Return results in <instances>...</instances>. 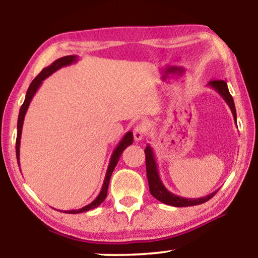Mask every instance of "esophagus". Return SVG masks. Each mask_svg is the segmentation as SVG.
I'll return each instance as SVG.
<instances>
[{
    "instance_id": "34e87169",
    "label": "esophagus",
    "mask_w": 258,
    "mask_h": 258,
    "mask_svg": "<svg viewBox=\"0 0 258 258\" xmlns=\"http://www.w3.org/2000/svg\"><path fill=\"white\" fill-rule=\"evenodd\" d=\"M144 135H146V126L143 124H137L135 128H134V139L136 141L143 140Z\"/></svg>"
}]
</instances>
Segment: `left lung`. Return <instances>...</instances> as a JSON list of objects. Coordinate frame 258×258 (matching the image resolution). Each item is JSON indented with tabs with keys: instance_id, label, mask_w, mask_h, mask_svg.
<instances>
[{
	"instance_id": "left-lung-1",
	"label": "left lung",
	"mask_w": 258,
	"mask_h": 258,
	"mask_svg": "<svg viewBox=\"0 0 258 258\" xmlns=\"http://www.w3.org/2000/svg\"><path fill=\"white\" fill-rule=\"evenodd\" d=\"M208 86L214 88L215 90L217 91L218 94L223 97V100L227 102V104L230 108L232 112V116H234L235 123L236 121V108L234 103V98L229 93L227 82L223 80H215L210 81L208 83ZM146 165H147V177H148V183H149V190L150 194L153 195L155 199L160 201V202L168 204V206L172 207H191V206H197V204L206 203L207 201H209L211 197H214L216 191L213 194H209L208 196L201 197V199H184V197H179L177 195H174V194L169 191V190L165 188L163 183H162L160 175H158V168L156 160H155V155L153 151V148H151L149 144L146 147Z\"/></svg>"
}]
</instances>
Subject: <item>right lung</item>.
<instances>
[{
  "label": "right lung",
  "instance_id": "add662e5",
  "mask_svg": "<svg viewBox=\"0 0 258 258\" xmlns=\"http://www.w3.org/2000/svg\"><path fill=\"white\" fill-rule=\"evenodd\" d=\"M76 61H77V56H75V55L64 56V57L56 59V61L52 62L50 66L42 70V72L38 74V75L33 80V82L30 83V86H29V88H28V91L26 94V98H24L22 107H21V109H20L19 119H17V136H16V158H17V163H20V161H19L20 160V142H21V134H22L24 116H26V112H27L28 107H29V104L31 102V98L34 97V95L36 94V91H37L38 88H40L42 82H43V81L47 79L48 76H50L52 73L56 72V70L61 69L62 67L70 66V64H73V63H75ZM133 141H134L133 133L128 132L124 135V137H123V139L119 141L117 147L115 148L114 153H112L111 157H110V162H109L108 170H107V174H105L103 185H102L101 191H100V194H98V196L96 197V199H95L90 204H88V206L81 208V209L68 210V211H64V213H68V214L86 213V211L95 209V208H97L102 202H103V201L105 200V197H107L108 185H109V181H110L112 171H114V169L116 167V164H117L119 157H121L123 150H124L128 146H130V144H133Z\"/></svg>",
  "mask_w": 258,
  "mask_h": 258
}]
</instances>
